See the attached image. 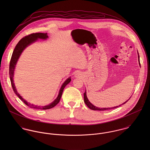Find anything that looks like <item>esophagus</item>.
I'll use <instances>...</instances> for the list:
<instances>
[{
    "label": "esophagus",
    "instance_id": "obj_1",
    "mask_svg": "<svg viewBox=\"0 0 150 150\" xmlns=\"http://www.w3.org/2000/svg\"><path fill=\"white\" fill-rule=\"evenodd\" d=\"M81 74H80L79 72H77V73H76V74H75V77H81Z\"/></svg>",
    "mask_w": 150,
    "mask_h": 150
}]
</instances>
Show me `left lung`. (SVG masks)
Masks as SVG:
<instances>
[{
    "label": "left lung",
    "instance_id": "1",
    "mask_svg": "<svg viewBox=\"0 0 150 150\" xmlns=\"http://www.w3.org/2000/svg\"><path fill=\"white\" fill-rule=\"evenodd\" d=\"M138 55H139V54H138ZM138 58H139V61L140 62V61H139V55H138ZM139 64H140V63L139 62ZM84 102H85V103L86 104V105L88 106V108H89L90 109H91V110H99V111H104V110H111V109H114V108H117L118 107H120V106H122V105H124L125 103H126L129 100V99L127 101V102H124V103H122V105H119L118 106H115V107H111V108H99V107H96V106H95L94 105H93L89 100H88V98H87V96H86V92L84 93Z\"/></svg>",
    "mask_w": 150,
    "mask_h": 150
}]
</instances>
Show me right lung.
<instances>
[{
  "label": "right lung",
  "instance_id": "add662e5",
  "mask_svg": "<svg viewBox=\"0 0 150 150\" xmlns=\"http://www.w3.org/2000/svg\"><path fill=\"white\" fill-rule=\"evenodd\" d=\"M47 38H48V36H47V33H32V34H30L28 36H26L25 37L23 38L17 44V45L16 46V47H15V48L13 51V54H12V56H11V59H10V66H9V75H10V81H11V86H12V88L13 89V91H14V93L18 96V98L21 100L28 107H30V108H33L40 109V110H47V109L51 108L52 107H55L59 102L64 87L67 86L71 81L70 77L64 81V83L61 86V88L59 91V95H58L57 98L52 103H51L50 105H49L48 106H38L33 105L26 102L25 99H23L22 98L21 96H20V95L17 92V91L16 89V86H15V85H14V82H13V76H14V71L16 65L17 64V61H18L20 56L21 55L23 50L28 45H29L31 43H33L35 41H36L38 40V39H46Z\"/></svg>",
  "mask_w": 150,
  "mask_h": 150
}]
</instances>
